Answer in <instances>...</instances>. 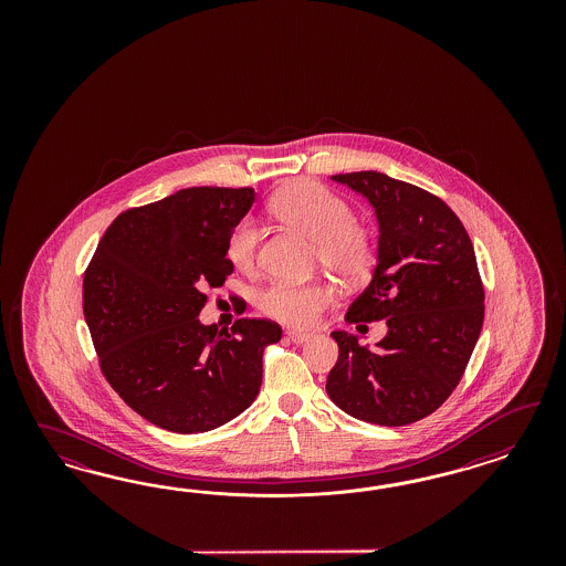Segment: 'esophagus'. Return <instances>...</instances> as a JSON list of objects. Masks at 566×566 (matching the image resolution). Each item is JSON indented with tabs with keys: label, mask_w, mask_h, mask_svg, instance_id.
Masks as SVG:
<instances>
[{
	"label": "esophagus",
	"mask_w": 566,
	"mask_h": 566,
	"mask_svg": "<svg viewBox=\"0 0 566 566\" xmlns=\"http://www.w3.org/2000/svg\"><path fill=\"white\" fill-rule=\"evenodd\" d=\"M289 340H292L294 344H305L307 340H311V334L296 332V329H289Z\"/></svg>",
	"instance_id": "obj_1"
}]
</instances>
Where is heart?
Wrapping results in <instances>:
<instances>
[{
	"mask_svg": "<svg viewBox=\"0 0 566 566\" xmlns=\"http://www.w3.org/2000/svg\"><path fill=\"white\" fill-rule=\"evenodd\" d=\"M270 211L280 222L315 242L319 265L355 284L371 274L377 259V237L369 223L355 220V211L343 197L315 182H294L270 199ZM259 230L251 220H240L226 244V259L249 274L258 265ZM334 301L324 280L305 284L272 282L259 292L258 305L265 315L292 327H311Z\"/></svg>",
	"mask_w": 566,
	"mask_h": 566,
	"instance_id": "1",
	"label": "heart"
}]
</instances>
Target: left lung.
Here are the masks:
<instances>
[{
	"label": "left lung",
	"instance_id": "8db88e82",
	"mask_svg": "<svg viewBox=\"0 0 566 566\" xmlns=\"http://www.w3.org/2000/svg\"><path fill=\"white\" fill-rule=\"evenodd\" d=\"M332 180L365 195L379 222L374 280L344 319H386L388 334L369 350L332 332L338 360L327 396L360 421L409 426L444 405L480 338L485 292L475 251L457 213L428 190L374 170Z\"/></svg>",
	"mask_w": 566,
	"mask_h": 566
}]
</instances>
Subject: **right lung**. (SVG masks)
Returning a JSON list of instances; mask_svg holds the SVG:
<instances>
[{
	"label": "right lung",
	"mask_w": 566,
	"mask_h": 566,
	"mask_svg": "<svg viewBox=\"0 0 566 566\" xmlns=\"http://www.w3.org/2000/svg\"><path fill=\"white\" fill-rule=\"evenodd\" d=\"M255 190L190 187L133 207L105 230L83 277L99 367L122 400L176 433L220 428L259 395L272 319L203 326L207 289L234 272L226 244Z\"/></svg>",
	"instance_id": "1"
}]
</instances>
